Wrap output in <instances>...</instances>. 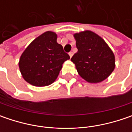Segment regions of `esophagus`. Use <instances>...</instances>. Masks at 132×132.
<instances>
[{
    "label": "esophagus",
    "mask_w": 132,
    "mask_h": 132,
    "mask_svg": "<svg viewBox=\"0 0 132 132\" xmlns=\"http://www.w3.org/2000/svg\"><path fill=\"white\" fill-rule=\"evenodd\" d=\"M69 55H70V57L71 58V57L73 56V52H72V51H70V52L69 53Z\"/></svg>",
    "instance_id": "esophagus-1"
}]
</instances>
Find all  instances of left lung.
<instances>
[{"label":"left lung","instance_id":"obj_1","mask_svg":"<svg viewBox=\"0 0 132 132\" xmlns=\"http://www.w3.org/2000/svg\"><path fill=\"white\" fill-rule=\"evenodd\" d=\"M76 53L71 61L79 74L90 83H98L114 70V56L107 44L98 35L90 31L75 34Z\"/></svg>","mask_w":132,"mask_h":132}]
</instances>
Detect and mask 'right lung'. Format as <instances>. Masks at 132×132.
Instances as JSON below:
<instances>
[{"label": "right lung", "instance_id": "1", "mask_svg": "<svg viewBox=\"0 0 132 132\" xmlns=\"http://www.w3.org/2000/svg\"><path fill=\"white\" fill-rule=\"evenodd\" d=\"M56 39L54 32H45L35 39L21 55L19 68L23 79L29 84L37 87L52 84L62 64L70 59Z\"/></svg>", "mask_w": 132, "mask_h": 132}]
</instances>
